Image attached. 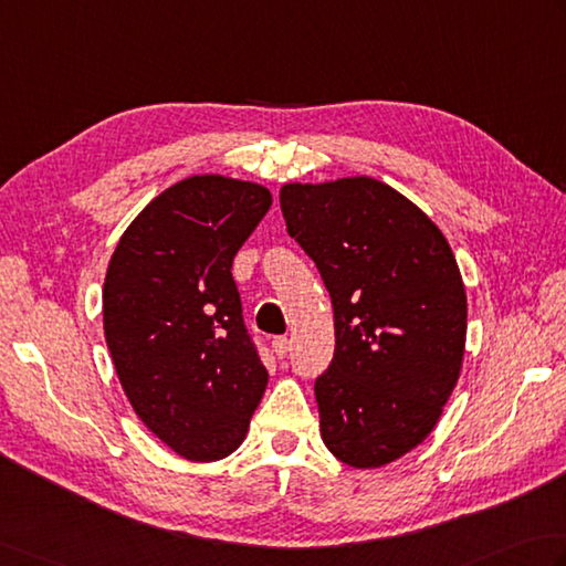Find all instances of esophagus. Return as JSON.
I'll use <instances>...</instances> for the list:
<instances>
[{"label": "esophagus", "mask_w": 566, "mask_h": 566, "mask_svg": "<svg viewBox=\"0 0 566 566\" xmlns=\"http://www.w3.org/2000/svg\"><path fill=\"white\" fill-rule=\"evenodd\" d=\"M272 350H274V356H276V358H286V353L292 350V343H290V338H286V336L274 338V340H272Z\"/></svg>", "instance_id": "obj_1"}]
</instances>
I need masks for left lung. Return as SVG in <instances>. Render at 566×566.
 Segmentation results:
<instances>
[{
    "instance_id": "1",
    "label": "left lung",
    "mask_w": 566,
    "mask_h": 566,
    "mask_svg": "<svg viewBox=\"0 0 566 566\" xmlns=\"http://www.w3.org/2000/svg\"><path fill=\"white\" fill-rule=\"evenodd\" d=\"M290 235L334 304L336 353L314 385L321 439L380 469L431 434L467 350V286L444 232L373 176L284 184Z\"/></svg>"
}]
</instances>
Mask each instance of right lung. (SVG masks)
<instances>
[{"mask_svg": "<svg viewBox=\"0 0 566 566\" xmlns=\"http://www.w3.org/2000/svg\"><path fill=\"white\" fill-rule=\"evenodd\" d=\"M270 206L260 184L188 176L144 206L107 264L103 328L122 390L188 461L230 457L268 387L230 268Z\"/></svg>", "mask_w": 566, "mask_h": 566, "instance_id": "obj_1", "label": "right lung"}]
</instances>
